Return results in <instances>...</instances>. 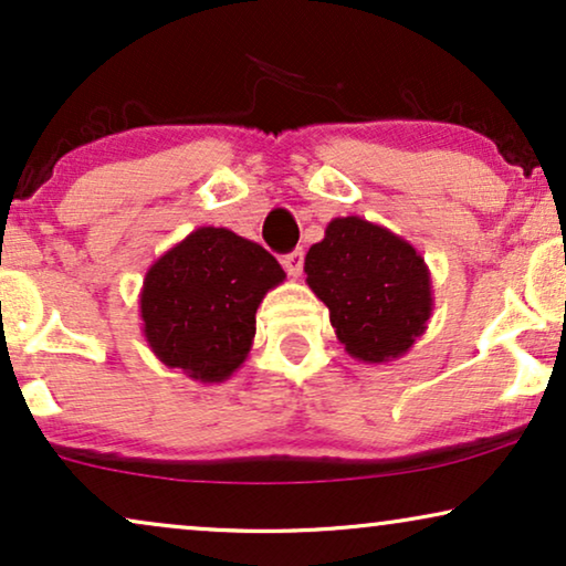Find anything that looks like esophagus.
<instances>
[{
	"label": "esophagus",
	"instance_id": "34e87169",
	"mask_svg": "<svg viewBox=\"0 0 566 566\" xmlns=\"http://www.w3.org/2000/svg\"><path fill=\"white\" fill-rule=\"evenodd\" d=\"M283 268H285V273H289L291 277H298L301 270H304V252L293 250V252L285 254V258H283Z\"/></svg>",
	"mask_w": 566,
	"mask_h": 566
}]
</instances>
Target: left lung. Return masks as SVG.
Listing matches in <instances>:
<instances>
[{
    "instance_id": "obj_1",
    "label": "left lung",
    "mask_w": 566,
    "mask_h": 566,
    "mask_svg": "<svg viewBox=\"0 0 566 566\" xmlns=\"http://www.w3.org/2000/svg\"><path fill=\"white\" fill-rule=\"evenodd\" d=\"M304 273L355 360H397L428 329L430 270L407 239L386 227L360 216L332 219L322 242L308 247Z\"/></svg>"
}]
</instances>
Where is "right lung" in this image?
<instances>
[{
  "mask_svg": "<svg viewBox=\"0 0 566 566\" xmlns=\"http://www.w3.org/2000/svg\"><path fill=\"white\" fill-rule=\"evenodd\" d=\"M283 281L258 242L223 227L190 231L146 270L138 296L146 343L192 381H227L252 350L258 306Z\"/></svg>",
  "mask_w": 566,
  "mask_h": 566,
  "instance_id": "right-lung-1",
  "label": "right lung"
}]
</instances>
